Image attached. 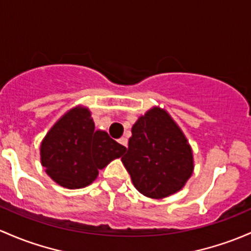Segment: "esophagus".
Here are the masks:
<instances>
[{"label": "esophagus", "instance_id": "34e87169", "mask_svg": "<svg viewBox=\"0 0 251 251\" xmlns=\"http://www.w3.org/2000/svg\"><path fill=\"white\" fill-rule=\"evenodd\" d=\"M118 142L121 144V146H124L125 148H127V146H128V141H127V138H125V137H121Z\"/></svg>", "mask_w": 251, "mask_h": 251}]
</instances>
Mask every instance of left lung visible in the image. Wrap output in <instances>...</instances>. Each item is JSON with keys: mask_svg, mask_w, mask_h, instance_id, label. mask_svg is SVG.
Here are the masks:
<instances>
[{"mask_svg": "<svg viewBox=\"0 0 251 251\" xmlns=\"http://www.w3.org/2000/svg\"><path fill=\"white\" fill-rule=\"evenodd\" d=\"M121 161L134 188L150 199L176 194L194 172L192 150L185 134L159 107L136 121L127 152Z\"/></svg>", "mask_w": 251, "mask_h": 251, "instance_id": "obj_1", "label": "left lung"}]
</instances>
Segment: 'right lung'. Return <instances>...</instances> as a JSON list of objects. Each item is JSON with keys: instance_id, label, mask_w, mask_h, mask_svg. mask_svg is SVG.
<instances>
[{"instance_id": "1", "label": "right lung", "mask_w": 251, "mask_h": 251, "mask_svg": "<svg viewBox=\"0 0 251 251\" xmlns=\"http://www.w3.org/2000/svg\"><path fill=\"white\" fill-rule=\"evenodd\" d=\"M126 148L105 131L95 130L88 108L68 110L55 123L41 144V162L55 183L67 189L90 185L112 160L119 159Z\"/></svg>"}]
</instances>
